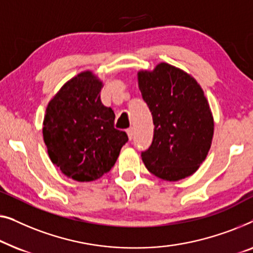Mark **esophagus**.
Masks as SVG:
<instances>
[{
	"label": "esophagus",
	"instance_id": "obj_1",
	"mask_svg": "<svg viewBox=\"0 0 253 253\" xmlns=\"http://www.w3.org/2000/svg\"><path fill=\"white\" fill-rule=\"evenodd\" d=\"M126 133H127V135H128V140H131V138H133V136H134V130H133V128H128V129L126 130Z\"/></svg>",
	"mask_w": 253,
	"mask_h": 253
}]
</instances>
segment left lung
I'll use <instances>...</instances> for the list:
<instances>
[{
	"label": "left lung",
	"mask_w": 253,
	"mask_h": 253,
	"mask_svg": "<svg viewBox=\"0 0 253 253\" xmlns=\"http://www.w3.org/2000/svg\"><path fill=\"white\" fill-rule=\"evenodd\" d=\"M138 88L154 120V140L142 152L150 173L166 181L190 176L205 161L214 122L195 78L169 63L137 72Z\"/></svg>",
	"instance_id": "obj_1"
}]
</instances>
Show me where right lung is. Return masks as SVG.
I'll use <instances>...</instances> for the list:
<instances>
[{"mask_svg":"<svg viewBox=\"0 0 253 253\" xmlns=\"http://www.w3.org/2000/svg\"><path fill=\"white\" fill-rule=\"evenodd\" d=\"M103 81L91 71L73 77L48 103L43 141L52 164L79 182L97 180L112 169L127 134L113 126L115 113L102 104Z\"/></svg>","mask_w":253,"mask_h":253,"instance_id":"right-lung-1","label":"right lung"}]
</instances>
